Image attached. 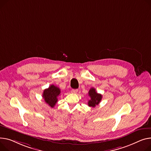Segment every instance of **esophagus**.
I'll use <instances>...</instances> for the list:
<instances>
[{"instance_id":"34e87169","label":"esophagus","mask_w":151,"mask_h":151,"mask_svg":"<svg viewBox=\"0 0 151 151\" xmlns=\"http://www.w3.org/2000/svg\"><path fill=\"white\" fill-rule=\"evenodd\" d=\"M78 89H72L71 92H72V93H76L78 92Z\"/></svg>"}]
</instances>
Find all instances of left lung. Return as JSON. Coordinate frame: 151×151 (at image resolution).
I'll return each mask as SVG.
<instances>
[{"instance_id": "left-lung-1", "label": "left lung", "mask_w": 151, "mask_h": 151, "mask_svg": "<svg viewBox=\"0 0 151 151\" xmlns=\"http://www.w3.org/2000/svg\"><path fill=\"white\" fill-rule=\"evenodd\" d=\"M88 96H90V99L88 101V106L92 107H95L96 106L98 105L102 99V95L96 92L95 88L93 87L89 90Z\"/></svg>"}]
</instances>
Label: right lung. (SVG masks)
I'll return each instance as SVG.
<instances>
[{
    "mask_svg": "<svg viewBox=\"0 0 151 151\" xmlns=\"http://www.w3.org/2000/svg\"><path fill=\"white\" fill-rule=\"evenodd\" d=\"M61 93V90L57 86L51 85L44 90L42 97L45 102L51 107H53L58 101V96Z\"/></svg>",
    "mask_w": 151,
    "mask_h": 151,
    "instance_id": "1",
    "label": "right lung"
}]
</instances>
